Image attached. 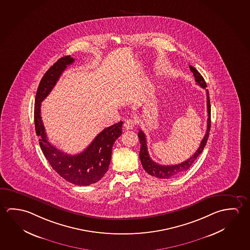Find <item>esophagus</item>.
Returning a JSON list of instances; mask_svg holds the SVG:
<instances>
[{"label": "esophagus", "instance_id": "34e87169", "mask_svg": "<svg viewBox=\"0 0 250 250\" xmlns=\"http://www.w3.org/2000/svg\"><path fill=\"white\" fill-rule=\"evenodd\" d=\"M135 124V120L131 119H127L126 121L124 124V126L126 130H131L134 127Z\"/></svg>", "mask_w": 250, "mask_h": 250}]
</instances>
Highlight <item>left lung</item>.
<instances>
[{"mask_svg": "<svg viewBox=\"0 0 250 250\" xmlns=\"http://www.w3.org/2000/svg\"><path fill=\"white\" fill-rule=\"evenodd\" d=\"M190 70L193 73L195 82L197 84L206 89L207 83L205 82L204 78L201 76L200 72L192 66L189 65ZM207 108H208V122H207V131L205 134L204 138L201 140L200 147L198 148L194 154L190 157L188 160H186L184 162L178 165H172V166H162V165L157 164L153 160H151L147 150V143H146V138L144 133L143 131L139 130L138 133L139 142H140V151H139V159L141 161V164L143 167L144 170L150 174L151 176L156 177L158 179H171L173 177L178 176L181 173L186 172L191 167L193 162L196 160L197 158L200 156L205 146L207 141L208 139L209 131L211 126V105H210V99H209L208 90H207Z\"/></svg>", "mask_w": 250, "mask_h": 250, "instance_id": "8db88e82", "label": "left lung"}]
</instances>
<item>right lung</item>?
<instances>
[{"mask_svg":"<svg viewBox=\"0 0 250 250\" xmlns=\"http://www.w3.org/2000/svg\"><path fill=\"white\" fill-rule=\"evenodd\" d=\"M74 62L70 56L58 59L46 71L37 89L35 100V127L42 151L50 166L68 182L78 186H89L101 180L111 160V151L116 139L122 134L120 121L104 129L84 151L70 155L49 143L41 117V103L49 94L67 66Z\"/></svg>","mask_w":250,"mask_h":250,"instance_id":"add662e5","label":"right lung"}]
</instances>
